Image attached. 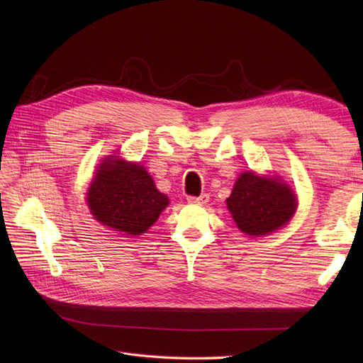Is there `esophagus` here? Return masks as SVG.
Segmentation results:
<instances>
[{"instance_id": "1", "label": "esophagus", "mask_w": 363, "mask_h": 363, "mask_svg": "<svg viewBox=\"0 0 363 363\" xmlns=\"http://www.w3.org/2000/svg\"><path fill=\"white\" fill-rule=\"evenodd\" d=\"M188 201L189 203H194V204H206L208 201V195L207 194H201L200 196H192L189 195L188 196Z\"/></svg>"}]
</instances>
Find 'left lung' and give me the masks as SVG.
Returning a JSON list of instances; mask_svg holds the SVG:
<instances>
[{
    "label": "left lung",
    "instance_id": "8db88e82",
    "mask_svg": "<svg viewBox=\"0 0 363 363\" xmlns=\"http://www.w3.org/2000/svg\"><path fill=\"white\" fill-rule=\"evenodd\" d=\"M227 207L244 233L262 236L288 224L295 213L296 199L286 183L245 172L227 199Z\"/></svg>",
    "mask_w": 363,
    "mask_h": 363
}]
</instances>
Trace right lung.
<instances>
[{
	"label": "right lung",
	"instance_id": "obj_1",
	"mask_svg": "<svg viewBox=\"0 0 363 363\" xmlns=\"http://www.w3.org/2000/svg\"><path fill=\"white\" fill-rule=\"evenodd\" d=\"M111 157L100 164L87 192L91 213L113 232L144 233L168 206V196L156 189L151 175L139 163Z\"/></svg>",
	"mask_w": 363,
	"mask_h": 363
}]
</instances>
